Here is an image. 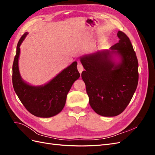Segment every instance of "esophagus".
<instances>
[{
	"instance_id": "34e87169",
	"label": "esophagus",
	"mask_w": 155,
	"mask_h": 155,
	"mask_svg": "<svg viewBox=\"0 0 155 155\" xmlns=\"http://www.w3.org/2000/svg\"><path fill=\"white\" fill-rule=\"evenodd\" d=\"M78 70L79 72L81 74V72L83 71V67L81 64H78Z\"/></svg>"
}]
</instances>
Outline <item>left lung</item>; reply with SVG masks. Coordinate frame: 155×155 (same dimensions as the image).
Listing matches in <instances>:
<instances>
[{
	"mask_svg": "<svg viewBox=\"0 0 155 155\" xmlns=\"http://www.w3.org/2000/svg\"><path fill=\"white\" fill-rule=\"evenodd\" d=\"M117 35L119 42L110 51H98L79 58L85 69L81 78L89 104L103 116L121 114L132 99L138 82V62L133 45L124 32L118 31Z\"/></svg>",
	"mask_w": 155,
	"mask_h": 155,
	"instance_id": "1",
	"label": "left lung"
}]
</instances>
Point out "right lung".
<instances>
[{"label":"right lung","instance_id":"1","mask_svg":"<svg viewBox=\"0 0 155 155\" xmlns=\"http://www.w3.org/2000/svg\"><path fill=\"white\" fill-rule=\"evenodd\" d=\"M28 33L26 32L18 41L13 64L12 82L14 91L22 105L33 115L50 118L63 110L67 96L74 81L79 79L76 61L73 62L44 85L33 86L23 80L18 68L20 46Z\"/></svg>","mask_w":155,"mask_h":155}]
</instances>
